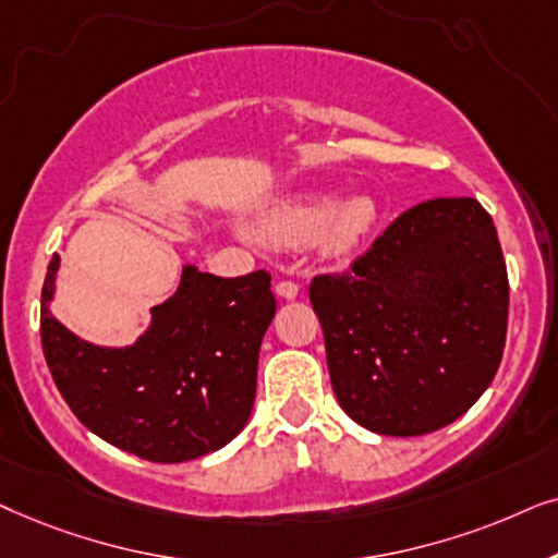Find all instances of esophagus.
<instances>
[{
    "instance_id": "1",
    "label": "esophagus",
    "mask_w": 558,
    "mask_h": 558,
    "mask_svg": "<svg viewBox=\"0 0 558 558\" xmlns=\"http://www.w3.org/2000/svg\"><path fill=\"white\" fill-rule=\"evenodd\" d=\"M275 293L280 295V299H295L299 295V283L295 280H278V286H275Z\"/></svg>"
}]
</instances>
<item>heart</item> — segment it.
Instances as JSON below:
<instances>
[{"label": "heart", "instance_id": "1", "mask_svg": "<svg viewBox=\"0 0 558 558\" xmlns=\"http://www.w3.org/2000/svg\"><path fill=\"white\" fill-rule=\"evenodd\" d=\"M377 206L369 196H301L272 209L263 221V236L280 247H299L318 234V247L329 257H344L373 232Z\"/></svg>", "mask_w": 558, "mask_h": 558}]
</instances>
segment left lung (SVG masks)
I'll return each mask as SVG.
<instances>
[{
    "label": "left lung",
    "mask_w": 558,
    "mask_h": 558,
    "mask_svg": "<svg viewBox=\"0 0 558 558\" xmlns=\"http://www.w3.org/2000/svg\"><path fill=\"white\" fill-rule=\"evenodd\" d=\"M333 396L383 436H421L470 411L500 367L508 267L477 198L400 214L344 272L316 275Z\"/></svg>",
    "instance_id": "left-lung-1"
}]
</instances>
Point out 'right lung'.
I'll return each mask as SVG.
<instances>
[{"mask_svg": "<svg viewBox=\"0 0 558 558\" xmlns=\"http://www.w3.org/2000/svg\"><path fill=\"white\" fill-rule=\"evenodd\" d=\"M58 265L53 255L43 283V354L88 430L162 464L204 457L240 434L255 403L259 344L275 316L270 272L217 278L183 267L181 288L153 308V326L137 344L104 349L50 316Z\"/></svg>", "mask_w": 558, "mask_h": 558, "instance_id": "obj_1", "label": "right lung"}]
</instances>
